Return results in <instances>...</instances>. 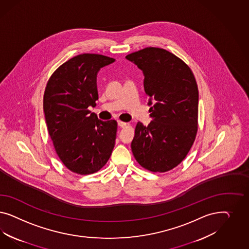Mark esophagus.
<instances>
[{
    "mask_svg": "<svg viewBox=\"0 0 249 249\" xmlns=\"http://www.w3.org/2000/svg\"><path fill=\"white\" fill-rule=\"evenodd\" d=\"M127 124H128V123H126V122L118 121V125H119V127H120V128H124V127H126V126H127Z\"/></svg>",
    "mask_w": 249,
    "mask_h": 249,
    "instance_id": "esophagus-1",
    "label": "esophagus"
}]
</instances>
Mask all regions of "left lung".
Here are the masks:
<instances>
[{
  "mask_svg": "<svg viewBox=\"0 0 249 249\" xmlns=\"http://www.w3.org/2000/svg\"><path fill=\"white\" fill-rule=\"evenodd\" d=\"M126 58L142 71L151 106V123H137L132 153L145 169L168 172L181 163L196 140L199 93L195 75L183 61L162 48L147 47Z\"/></svg>",
  "mask_w": 249,
  "mask_h": 249,
  "instance_id": "1",
  "label": "left lung"
}]
</instances>
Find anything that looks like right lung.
<instances>
[{"label": "right lung", "instance_id": "1", "mask_svg": "<svg viewBox=\"0 0 249 249\" xmlns=\"http://www.w3.org/2000/svg\"><path fill=\"white\" fill-rule=\"evenodd\" d=\"M113 62L102 54H78L57 68L46 85L48 133L62 162L75 174L98 172L113 151L117 121H100L89 109L98 99V71Z\"/></svg>", "mask_w": 249, "mask_h": 249}]
</instances>
